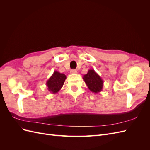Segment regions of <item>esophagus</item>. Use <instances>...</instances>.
Masks as SVG:
<instances>
[{
  "label": "esophagus",
  "mask_w": 150,
  "mask_h": 150,
  "mask_svg": "<svg viewBox=\"0 0 150 150\" xmlns=\"http://www.w3.org/2000/svg\"><path fill=\"white\" fill-rule=\"evenodd\" d=\"M70 72H71V74H77V72H77V71L75 69H72L70 71Z\"/></svg>",
  "instance_id": "34e87169"
}]
</instances>
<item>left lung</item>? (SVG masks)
<instances>
[{"mask_svg":"<svg viewBox=\"0 0 150 150\" xmlns=\"http://www.w3.org/2000/svg\"><path fill=\"white\" fill-rule=\"evenodd\" d=\"M83 79L91 92L97 94L102 91L103 80L94 69L88 70V73L84 75Z\"/></svg>","mask_w":150,"mask_h":150,"instance_id":"1","label":"left lung"}]
</instances>
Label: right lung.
Segmentation results:
<instances>
[{
  "label": "right lung",
  "mask_w": 150,
  "mask_h": 150,
  "mask_svg": "<svg viewBox=\"0 0 150 150\" xmlns=\"http://www.w3.org/2000/svg\"><path fill=\"white\" fill-rule=\"evenodd\" d=\"M66 76L64 74L58 71H54L46 82V86L49 91L52 94H56L64 85Z\"/></svg>",
  "instance_id": "add662e5"
}]
</instances>
